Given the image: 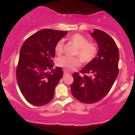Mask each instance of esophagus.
<instances>
[{
    "label": "esophagus",
    "instance_id": "obj_1",
    "mask_svg": "<svg viewBox=\"0 0 135 135\" xmlns=\"http://www.w3.org/2000/svg\"><path fill=\"white\" fill-rule=\"evenodd\" d=\"M69 74H69V73L67 71V70H64V75L66 76V75H69Z\"/></svg>",
    "mask_w": 135,
    "mask_h": 135
}]
</instances>
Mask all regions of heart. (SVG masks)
<instances>
[{
  "instance_id": "heart-1",
  "label": "heart",
  "mask_w": 135,
  "mask_h": 135,
  "mask_svg": "<svg viewBox=\"0 0 135 135\" xmlns=\"http://www.w3.org/2000/svg\"><path fill=\"white\" fill-rule=\"evenodd\" d=\"M70 41L76 46L77 50L74 55L78 56L84 63L91 62L95 57L97 53V47L95 44L88 42V39L80 34H75L69 38ZM55 52L59 55L63 51V42L60 40L55 47ZM80 60L77 57H62L57 61L58 66L62 67L66 70H74L80 65Z\"/></svg>"
}]
</instances>
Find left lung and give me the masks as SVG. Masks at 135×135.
<instances>
[{
    "instance_id": "1",
    "label": "left lung",
    "mask_w": 135,
    "mask_h": 135,
    "mask_svg": "<svg viewBox=\"0 0 135 135\" xmlns=\"http://www.w3.org/2000/svg\"><path fill=\"white\" fill-rule=\"evenodd\" d=\"M90 35L99 47L97 56L80 70L87 75L73 74L74 81L70 85L74 97L88 104L99 101L110 91L118 77L119 59L118 46L108 34L94 29Z\"/></svg>"
}]
</instances>
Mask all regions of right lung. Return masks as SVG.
<instances>
[{"label":"right lung","mask_w":135,"mask_h":135,"mask_svg":"<svg viewBox=\"0 0 135 135\" xmlns=\"http://www.w3.org/2000/svg\"><path fill=\"white\" fill-rule=\"evenodd\" d=\"M67 33L42 29L28 37L21 46L16 77L21 93L30 104L44 105L54 98L55 87L63 76L61 68L53 69L55 47Z\"/></svg>","instance_id":"add662e5"}]
</instances>
